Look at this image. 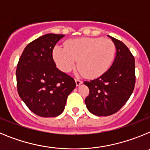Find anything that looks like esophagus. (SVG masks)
<instances>
[{"label":"esophagus","mask_w":150,"mask_h":150,"mask_svg":"<svg viewBox=\"0 0 150 150\" xmlns=\"http://www.w3.org/2000/svg\"><path fill=\"white\" fill-rule=\"evenodd\" d=\"M75 82H76V86H80V85L83 83V81H81V80H79V79H75Z\"/></svg>","instance_id":"obj_1"}]
</instances>
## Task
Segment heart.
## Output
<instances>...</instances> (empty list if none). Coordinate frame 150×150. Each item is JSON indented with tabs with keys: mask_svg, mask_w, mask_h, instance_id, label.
<instances>
[{
	"mask_svg": "<svg viewBox=\"0 0 150 150\" xmlns=\"http://www.w3.org/2000/svg\"><path fill=\"white\" fill-rule=\"evenodd\" d=\"M116 46L109 39L83 38L70 40L64 47L55 46L52 57L56 66L68 73L77 67L85 77L94 79L100 76L110 68L114 60Z\"/></svg>",
	"mask_w": 150,
	"mask_h": 150,
	"instance_id": "b5f03b06",
	"label": "heart"
}]
</instances>
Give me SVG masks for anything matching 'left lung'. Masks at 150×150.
Segmentation results:
<instances>
[{"label": "left lung", "mask_w": 150, "mask_h": 150, "mask_svg": "<svg viewBox=\"0 0 150 150\" xmlns=\"http://www.w3.org/2000/svg\"><path fill=\"white\" fill-rule=\"evenodd\" d=\"M110 38L116 49L112 64L100 77L84 82L89 88V95L85 99L87 109L98 116H110L120 110L132 95L135 85L133 55L122 41Z\"/></svg>", "instance_id": "1"}]
</instances>
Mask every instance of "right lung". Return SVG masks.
I'll use <instances>...</instances> for the list:
<instances>
[{
  "label": "right lung",
  "mask_w": 150,
  "mask_h": 150,
  "mask_svg": "<svg viewBox=\"0 0 150 150\" xmlns=\"http://www.w3.org/2000/svg\"><path fill=\"white\" fill-rule=\"evenodd\" d=\"M64 35L47 34L26 46L16 68L18 93L34 114L59 116L67 96L76 87L74 78L56 67L52 51Z\"/></svg>",
  "instance_id": "add662e5"
}]
</instances>
